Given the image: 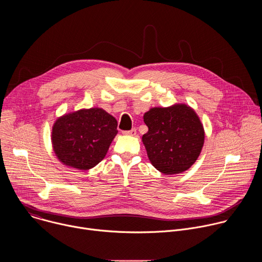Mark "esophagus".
I'll list each match as a JSON object with an SVG mask.
<instances>
[{
    "label": "esophagus",
    "mask_w": 262,
    "mask_h": 262,
    "mask_svg": "<svg viewBox=\"0 0 262 262\" xmlns=\"http://www.w3.org/2000/svg\"><path fill=\"white\" fill-rule=\"evenodd\" d=\"M123 134L124 135H128V136H135L137 134V129L136 128H132L130 130H124Z\"/></svg>",
    "instance_id": "1"
}]
</instances>
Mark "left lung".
Returning a JSON list of instances; mask_svg holds the SVG:
<instances>
[{"instance_id":"8db88e82","label":"left lung","mask_w":262,"mask_h":262,"mask_svg":"<svg viewBox=\"0 0 262 262\" xmlns=\"http://www.w3.org/2000/svg\"><path fill=\"white\" fill-rule=\"evenodd\" d=\"M148 132L143 135L147 156L164 174L188 170L198 159L204 129L195 111L186 104L154 107L144 114Z\"/></svg>"}]
</instances>
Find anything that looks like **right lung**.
Returning <instances> with one entry per match:
<instances>
[{
    "label": "right lung",
    "instance_id": "right-lung-1",
    "mask_svg": "<svg viewBox=\"0 0 262 262\" xmlns=\"http://www.w3.org/2000/svg\"><path fill=\"white\" fill-rule=\"evenodd\" d=\"M117 120L98 107L80 110L57 119L52 143L58 159L66 166L88 170L105 157L117 135Z\"/></svg>",
    "mask_w": 262,
    "mask_h": 262
}]
</instances>
